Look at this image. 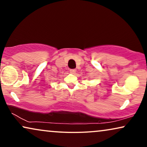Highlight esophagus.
<instances>
[{
	"mask_svg": "<svg viewBox=\"0 0 147 147\" xmlns=\"http://www.w3.org/2000/svg\"><path fill=\"white\" fill-rule=\"evenodd\" d=\"M69 71H70V73L71 74H76V69H70L69 70Z\"/></svg>",
	"mask_w": 147,
	"mask_h": 147,
	"instance_id": "1",
	"label": "esophagus"
}]
</instances>
